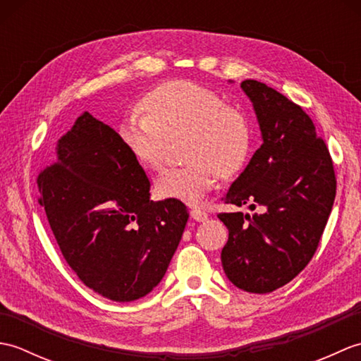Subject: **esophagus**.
Here are the masks:
<instances>
[{
	"label": "esophagus",
	"instance_id": "34e87169",
	"mask_svg": "<svg viewBox=\"0 0 361 361\" xmlns=\"http://www.w3.org/2000/svg\"><path fill=\"white\" fill-rule=\"evenodd\" d=\"M190 217H192L195 221H204L208 220V214L202 209H192L190 211Z\"/></svg>",
	"mask_w": 361,
	"mask_h": 361
}]
</instances>
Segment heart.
<instances>
[{
	"label": "heart",
	"mask_w": 361,
	"mask_h": 361,
	"mask_svg": "<svg viewBox=\"0 0 361 361\" xmlns=\"http://www.w3.org/2000/svg\"><path fill=\"white\" fill-rule=\"evenodd\" d=\"M141 106L144 116L128 114L119 127L122 142L137 163L157 169L167 140L181 135L183 153L190 161L183 167L164 169L157 176L155 190L161 198L200 204L216 185V172L233 175L248 158L247 118L209 88L186 80L167 82L152 90Z\"/></svg>",
	"instance_id": "obj_1"
}]
</instances>
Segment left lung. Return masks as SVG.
Returning <instances> with one entry per match:
<instances>
[{"mask_svg":"<svg viewBox=\"0 0 361 361\" xmlns=\"http://www.w3.org/2000/svg\"><path fill=\"white\" fill-rule=\"evenodd\" d=\"M262 145L221 198L260 206L262 214L224 212L225 274L248 293H270L301 273L315 255L331 216L336 180L332 158L309 114L257 80H243Z\"/></svg>","mask_w":361,"mask_h":361,"instance_id":"obj_1","label":"left lung"}]
</instances>
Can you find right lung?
Segmentation results:
<instances>
[{
    "mask_svg": "<svg viewBox=\"0 0 361 361\" xmlns=\"http://www.w3.org/2000/svg\"><path fill=\"white\" fill-rule=\"evenodd\" d=\"M37 183L60 251L87 287L130 302L164 278L188 209L150 200L147 175L111 127L83 111Z\"/></svg>",
    "mask_w": 361,
    "mask_h": 361,
    "instance_id": "1",
    "label": "right lung"
}]
</instances>
